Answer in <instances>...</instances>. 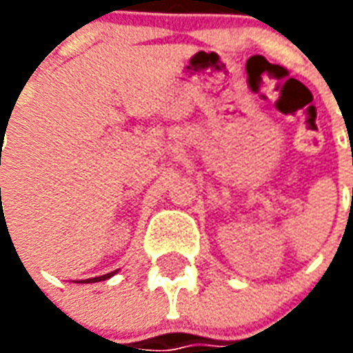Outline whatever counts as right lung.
Listing matches in <instances>:
<instances>
[{"label":"right lung","mask_w":353,"mask_h":353,"mask_svg":"<svg viewBox=\"0 0 353 353\" xmlns=\"http://www.w3.org/2000/svg\"><path fill=\"white\" fill-rule=\"evenodd\" d=\"M1 191V189H0ZM3 208V206H1ZM5 223V215H3V210H1V214H0V229H1V225ZM5 227H7V223H5ZM119 272V270H113V272H109V274H103V276H98V278H88V280L85 281H77V283H96V281H103V280H109L111 276H115V274Z\"/></svg>","instance_id":"right-lung-1"}]
</instances>
